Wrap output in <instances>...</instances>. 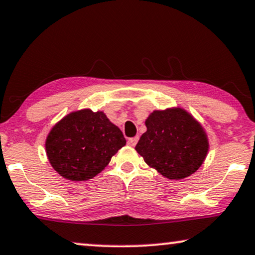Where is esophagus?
I'll return each mask as SVG.
<instances>
[{"label": "esophagus", "mask_w": 255, "mask_h": 255, "mask_svg": "<svg viewBox=\"0 0 255 255\" xmlns=\"http://www.w3.org/2000/svg\"><path fill=\"white\" fill-rule=\"evenodd\" d=\"M138 139H139L138 136H134V138H128V145H130V146L133 147V146H135V143L138 142Z\"/></svg>", "instance_id": "obj_1"}]
</instances>
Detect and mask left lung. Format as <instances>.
<instances>
[{"label":"left lung","instance_id":"obj_1","mask_svg":"<svg viewBox=\"0 0 255 255\" xmlns=\"http://www.w3.org/2000/svg\"><path fill=\"white\" fill-rule=\"evenodd\" d=\"M135 150L149 168L168 179H184L201 167L209 141L202 125L185 109L154 110Z\"/></svg>","mask_w":255,"mask_h":255}]
</instances>
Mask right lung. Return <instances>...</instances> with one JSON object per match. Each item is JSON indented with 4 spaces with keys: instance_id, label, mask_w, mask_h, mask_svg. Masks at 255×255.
Instances as JSON below:
<instances>
[{
    "instance_id": "add662e5",
    "label": "right lung",
    "mask_w": 255,
    "mask_h": 255,
    "mask_svg": "<svg viewBox=\"0 0 255 255\" xmlns=\"http://www.w3.org/2000/svg\"><path fill=\"white\" fill-rule=\"evenodd\" d=\"M123 133L103 112L80 109L58 121L46 138V154L65 179L84 182L99 175L125 146Z\"/></svg>"
}]
</instances>
